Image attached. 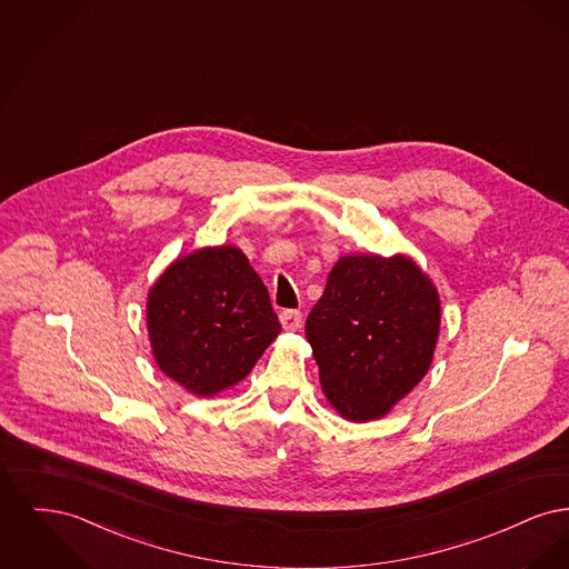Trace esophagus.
<instances>
[{
    "label": "esophagus",
    "mask_w": 569,
    "mask_h": 569,
    "mask_svg": "<svg viewBox=\"0 0 569 569\" xmlns=\"http://www.w3.org/2000/svg\"><path fill=\"white\" fill-rule=\"evenodd\" d=\"M279 320L286 330H298L302 325V313L298 309H286L279 313Z\"/></svg>",
    "instance_id": "obj_1"
}]
</instances>
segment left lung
Instances as JSON below:
<instances>
[{
	"instance_id": "1",
	"label": "left lung",
	"mask_w": 569,
	"mask_h": 569,
	"mask_svg": "<svg viewBox=\"0 0 569 569\" xmlns=\"http://www.w3.org/2000/svg\"><path fill=\"white\" fill-rule=\"evenodd\" d=\"M439 320L433 281L406 256L339 258L305 325L330 406L353 422L386 416L427 376Z\"/></svg>"
}]
</instances>
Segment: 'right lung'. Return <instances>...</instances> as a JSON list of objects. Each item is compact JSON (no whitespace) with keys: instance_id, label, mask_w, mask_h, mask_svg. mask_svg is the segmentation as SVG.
<instances>
[{"instance_id":"obj_1","label":"right lung","mask_w":569,"mask_h":569,"mask_svg":"<svg viewBox=\"0 0 569 569\" xmlns=\"http://www.w3.org/2000/svg\"><path fill=\"white\" fill-rule=\"evenodd\" d=\"M147 328L160 369L198 397L247 378L281 332L267 286L232 244L172 262L149 292Z\"/></svg>"}]
</instances>
